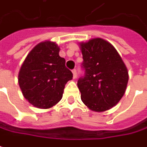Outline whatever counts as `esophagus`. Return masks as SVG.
I'll return each instance as SVG.
<instances>
[{
	"label": "esophagus",
	"instance_id": "1",
	"mask_svg": "<svg viewBox=\"0 0 147 147\" xmlns=\"http://www.w3.org/2000/svg\"><path fill=\"white\" fill-rule=\"evenodd\" d=\"M72 73H73L74 79H76V75H77V73H76V69L72 70Z\"/></svg>",
	"mask_w": 147,
	"mask_h": 147
}]
</instances>
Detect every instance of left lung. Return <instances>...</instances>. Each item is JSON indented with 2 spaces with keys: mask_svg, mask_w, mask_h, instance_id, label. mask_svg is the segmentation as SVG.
<instances>
[{
  "mask_svg": "<svg viewBox=\"0 0 147 147\" xmlns=\"http://www.w3.org/2000/svg\"><path fill=\"white\" fill-rule=\"evenodd\" d=\"M85 76L77 81L82 102L90 109L104 112L115 106L128 82L127 67L115 48L103 38L80 42Z\"/></svg>",
  "mask_w": 147,
  "mask_h": 147,
  "instance_id": "left-lung-1",
  "label": "left lung"
}]
</instances>
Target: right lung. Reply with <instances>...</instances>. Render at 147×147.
Returning <instances> with one entry per match:
<instances>
[{
  "label": "right lung",
  "instance_id": "1",
  "mask_svg": "<svg viewBox=\"0 0 147 147\" xmlns=\"http://www.w3.org/2000/svg\"><path fill=\"white\" fill-rule=\"evenodd\" d=\"M56 42H39L27 55L20 67L18 82L23 95L38 109H49L62 98L65 86L72 79Z\"/></svg>",
  "mask_w": 147,
  "mask_h": 147
}]
</instances>
